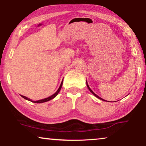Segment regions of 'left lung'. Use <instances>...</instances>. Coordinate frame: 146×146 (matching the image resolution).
Here are the masks:
<instances>
[{"mask_svg":"<svg viewBox=\"0 0 146 146\" xmlns=\"http://www.w3.org/2000/svg\"><path fill=\"white\" fill-rule=\"evenodd\" d=\"M87 83V86L88 89H89V91H91V93H93V94H94V95L96 96V97H97L98 98H99V99H100V100H103V101H104H104H106V100H105L102 99V98H100V97H99V96H98V95H96V94L95 93H94V92H93V91H92V90L91 89V88H90V87H89V85H88V83H87H87Z\"/></svg>","mask_w":146,"mask_h":146,"instance_id":"obj_1","label":"left lung"}]
</instances>
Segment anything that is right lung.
I'll list each match as a JSON object with an SVG mask.
<instances>
[{"instance_id": "obj_1", "label": "right lung", "mask_w": 146, "mask_h": 146, "mask_svg": "<svg viewBox=\"0 0 146 146\" xmlns=\"http://www.w3.org/2000/svg\"><path fill=\"white\" fill-rule=\"evenodd\" d=\"M62 85H63V81H61V83L60 86H59L58 90H57V91L56 92H55V93L54 94H52V96H49V97H48V98H44V99H42V100H36V101H33V100H32L31 99H30V98H27V97H26V96H22V95H21V96H22V98H24V99L28 100H29V101H31V102H35V103H42V102H45L49 101V100H50L53 99V98H54L55 97V96H56L57 95V94L59 93V92L60 91V90H61V87H62Z\"/></svg>"}]
</instances>
